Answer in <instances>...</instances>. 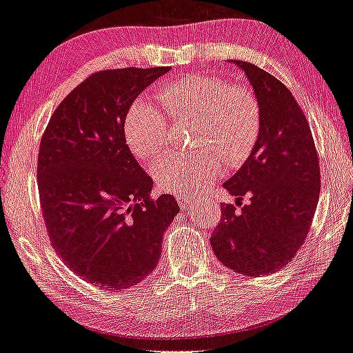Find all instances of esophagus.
Listing matches in <instances>:
<instances>
[{
    "label": "esophagus",
    "mask_w": 353,
    "mask_h": 353,
    "mask_svg": "<svg viewBox=\"0 0 353 353\" xmlns=\"http://www.w3.org/2000/svg\"><path fill=\"white\" fill-rule=\"evenodd\" d=\"M176 201L179 203V207L187 208V207L195 203V198H193V196H185V195H176Z\"/></svg>",
    "instance_id": "obj_1"
}]
</instances>
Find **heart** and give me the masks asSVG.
I'll use <instances>...</instances> for the list:
<instances>
[{
	"instance_id": "heart-1",
	"label": "heart",
	"mask_w": 353,
	"mask_h": 353,
	"mask_svg": "<svg viewBox=\"0 0 353 353\" xmlns=\"http://www.w3.org/2000/svg\"><path fill=\"white\" fill-rule=\"evenodd\" d=\"M163 110L174 119L199 120L203 145L196 157L164 155L150 174L163 190L190 195L216 178L224 160L230 168L247 161L262 131V106L247 85H230L222 77L183 74L157 91ZM129 150L141 161L152 160L169 143L168 117L140 97L129 108L123 126Z\"/></svg>"
}]
</instances>
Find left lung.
<instances>
[{
    "mask_svg": "<svg viewBox=\"0 0 353 353\" xmlns=\"http://www.w3.org/2000/svg\"><path fill=\"white\" fill-rule=\"evenodd\" d=\"M232 63L261 102L262 131L247 161L224 183L236 203L248 195L250 204L241 212L221 204L210 242L227 268L259 277L283 268L306 239L320 196V166L311 128L291 91L254 63Z\"/></svg>",
    "mask_w": 353,
    "mask_h": 353,
    "instance_id": "1",
    "label": "left lung"
}]
</instances>
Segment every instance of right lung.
Here are the masks:
<instances>
[{
  "label": "right lung",
  "instance_id": "1",
  "mask_svg": "<svg viewBox=\"0 0 353 353\" xmlns=\"http://www.w3.org/2000/svg\"><path fill=\"white\" fill-rule=\"evenodd\" d=\"M169 70L91 74L56 108L41 139L38 189L50 241L71 271L102 290H126L154 271L179 212L169 193L150 198L152 178L123 134L134 100Z\"/></svg>",
  "mask_w": 353,
  "mask_h": 353
}]
</instances>
